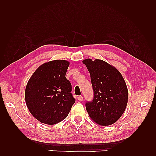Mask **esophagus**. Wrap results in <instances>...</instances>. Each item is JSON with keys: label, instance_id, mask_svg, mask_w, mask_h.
I'll return each instance as SVG.
<instances>
[{"label": "esophagus", "instance_id": "1", "mask_svg": "<svg viewBox=\"0 0 156 156\" xmlns=\"http://www.w3.org/2000/svg\"><path fill=\"white\" fill-rule=\"evenodd\" d=\"M78 100L79 101H83V97H82V96H79V97H78Z\"/></svg>", "mask_w": 156, "mask_h": 156}]
</instances>
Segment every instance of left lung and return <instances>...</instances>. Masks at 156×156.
<instances>
[{
  "mask_svg": "<svg viewBox=\"0 0 156 156\" xmlns=\"http://www.w3.org/2000/svg\"><path fill=\"white\" fill-rule=\"evenodd\" d=\"M90 74L94 92L92 101H87L86 108L90 117L98 125L113 124L127 107L128 90L121 74L113 66L101 59L83 60Z\"/></svg>",
  "mask_w": 156,
  "mask_h": 156,
  "instance_id": "1",
  "label": "left lung"
}]
</instances>
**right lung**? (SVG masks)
Masks as SVG:
<instances>
[{
	"label": "right lung",
	"mask_w": 156,
	"mask_h": 156,
	"mask_svg": "<svg viewBox=\"0 0 156 156\" xmlns=\"http://www.w3.org/2000/svg\"><path fill=\"white\" fill-rule=\"evenodd\" d=\"M69 63L54 60L36 69L25 88V102L31 115L42 123L54 125L64 120L76 100L66 74Z\"/></svg>",
	"instance_id": "add662e5"
}]
</instances>
